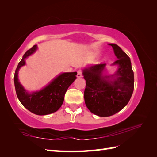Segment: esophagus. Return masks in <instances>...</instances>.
Masks as SVG:
<instances>
[{
	"label": "esophagus",
	"mask_w": 157,
	"mask_h": 157,
	"mask_svg": "<svg viewBox=\"0 0 157 157\" xmlns=\"http://www.w3.org/2000/svg\"><path fill=\"white\" fill-rule=\"evenodd\" d=\"M82 76V70H78V74H77V77H78V78H81Z\"/></svg>",
	"instance_id": "1"
}]
</instances>
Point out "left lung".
I'll use <instances>...</instances> for the list:
<instances>
[{"label": "left lung", "instance_id": "left-lung-1", "mask_svg": "<svg viewBox=\"0 0 157 157\" xmlns=\"http://www.w3.org/2000/svg\"><path fill=\"white\" fill-rule=\"evenodd\" d=\"M109 45L118 59L114 62L118 65V69L112 75L116 76L113 80H109L110 76L102 75L106 63L92 66L83 71L86 80L85 104L91 113L101 117L112 116L123 109L129 102L134 88V72L128 55L118 45Z\"/></svg>", "mask_w": 157, "mask_h": 157}]
</instances>
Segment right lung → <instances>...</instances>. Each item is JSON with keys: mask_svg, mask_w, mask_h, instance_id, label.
Masks as SVG:
<instances>
[{"mask_svg": "<svg viewBox=\"0 0 157 157\" xmlns=\"http://www.w3.org/2000/svg\"><path fill=\"white\" fill-rule=\"evenodd\" d=\"M36 48V45H34L23 55L15 71L14 80L16 93L21 104L32 113L42 116L54 113L61 107L66 91L77 78V73L61 74L41 91L28 94L18 80V72L21 66L25 65V58L35 52Z\"/></svg>", "mask_w": 157, "mask_h": 157, "instance_id": "right-lung-1", "label": "right lung"}]
</instances>
